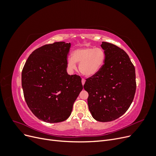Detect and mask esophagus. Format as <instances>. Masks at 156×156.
Masks as SVG:
<instances>
[{
	"label": "esophagus",
	"instance_id": "1",
	"mask_svg": "<svg viewBox=\"0 0 156 156\" xmlns=\"http://www.w3.org/2000/svg\"><path fill=\"white\" fill-rule=\"evenodd\" d=\"M81 82H82V84H83V85H84V83H85V79H82Z\"/></svg>",
	"mask_w": 156,
	"mask_h": 156
}]
</instances>
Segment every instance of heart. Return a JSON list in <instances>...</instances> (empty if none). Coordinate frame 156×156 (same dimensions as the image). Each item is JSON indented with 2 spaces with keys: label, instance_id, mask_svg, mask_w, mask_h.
<instances>
[{
  "label": "heart",
  "instance_id": "heart-1",
  "mask_svg": "<svg viewBox=\"0 0 156 156\" xmlns=\"http://www.w3.org/2000/svg\"><path fill=\"white\" fill-rule=\"evenodd\" d=\"M105 59V52L101 48L86 47L73 51L72 57L67 59V65L69 69L73 70L76 68V62H79V70L81 74L92 77L103 67Z\"/></svg>",
  "mask_w": 156,
  "mask_h": 156
}]
</instances>
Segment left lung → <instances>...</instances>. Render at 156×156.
<instances>
[{"label": "left lung", "mask_w": 156, "mask_h": 156, "mask_svg": "<svg viewBox=\"0 0 156 156\" xmlns=\"http://www.w3.org/2000/svg\"><path fill=\"white\" fill-rule=\"evenodd\" d=\"M101 47L105 54L104 64L86 79L84 88L92 117L107 122L119 119L130 107L136 90L135 69L123 49L105 41Z\"/></svg>", "instance_id": "obj_1"}]
</instances>
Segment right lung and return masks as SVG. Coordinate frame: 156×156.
I'll return each mask as SVG.
<instances>
[{
  "label": "right lung",
  "instance_id": "obj_1",
  "mask_svg": "<svg viewBox=\"0 0 156 156\" xmlns=\"http://www.w3.org/2000/svg\"><path fill=\"white\" fill-rule=\"evenodd\" d=\"M70 47L65 41L41 46L30 54L22 71L27 104L37 119L48 123L66 120L83 90L80 76L67 73Z\"/></svg>",
  "mask_w": 156,
  "mask_h": 156
}]
</instances>
